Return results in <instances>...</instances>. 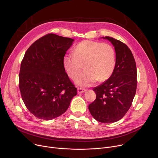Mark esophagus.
I'll use <instances>...</instances> for the list:
<instances>
[{"label": "esophagus", "mask_w": 158, "mask_h": 158, "mask_svg": "<svg viewBox=\"0 0 158 158\" xmlns=\"http://www.w3.org/2000/svg\"><path fill=\"white\" fill-rule=\"evenodd\" d=\"M86 91V90L84 89H82V88H77V93L79 94H81V93H83L84 92Z\"/></svg>", "instance_id": "obj_1"}]
</instances>
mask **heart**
I'll list each match as a JSON object with an SVG mask.
<instances>
[{
    "label": "heart",
    "mask_w": 158,
    "mask_h": 158,
    "mask_svg": "<svg viewBox=\"0 0 158 158\" xmlns=\"http://www.w3.org/2000/svg\"><path fill=\"white\" fill-rule=\"evenodd\" d=\"M115 52L109 44L92 40H84L75 48L74 54H67L63 57L65 71L75 79L83 67L84 71L75 82L81 86L91 85L98 80H107L115 67Z\"/></svg>",
    "instance_id": "b5f03b06"
}]
</instances>
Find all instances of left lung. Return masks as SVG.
<instances>
[{
	"label": "left lung",
	"mask_w": 158,
	"mask_h": 158,
	"mask_svg": "<svg viewBox=\"0 0 158 158\" xmlns=\"http://www.w3.org/2000/svg\"><path fill=\"white\" fill-rule=\"evenodd\" d=\"M114 48L116 64L111 76L93 89L96 100L89 105L93 117L100 123H114L126 114L136 94L137 69L136 62L125 44L110 37H102Z\"/></svg>",
	"instance_id": "8db88e82"
}]
</instances>
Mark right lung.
Wrapping results in <instances>:
<instances>
[{
	"mask_svg": "<svg viewBox=\"0 0 158 158\" xmlns=\"http://www.w3.org/2000/svg\"><path fill=\"white\" fill-rule=\"evenodd\" d=\"M74 39L54 34L34 42L20 65L19 89L27 109L35 117L51 120L64 114L77 88L63 66V57Z\"/></svg>",
	"mask_w": 158,
	"mask_h": 158,
	"instance_id": "add662e5",
	"label": "right lung"
}]
</instances>
